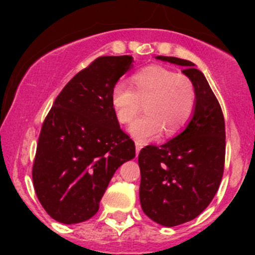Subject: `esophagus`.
I'll return each mask as SVG.
<instances>
[{"mask_svg": "<svg viewBox=\"0 0 255 255\" xmlns=\"http://www.w3.org/2000/svg\"><path fill=\"white\" fill-rule=\"evenodd\" d=\"M141 147H143V144H141V141L135 140V152H136V155H138L139 152H140Z\"/></svg>", "mask_w": 255, "mask_h": 255, "instance_id": "obj_1", "label": "esophagus"}]
</instances>
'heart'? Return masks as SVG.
I'll use <instances>...</instances> for the list:
<instances>
[{
    "label": "heart",
    "instance_id": "heart-1",
    "mask_svg": "<svg viewBox=\"0 0 255 255\" xmlns=\"http://www.w3.org/2000/svg\"><path fill=\"white\" fill-rule=\"evenodd\" d=\"M111 103L117 120L130 124L145 103L147 114L130 128L132 136L140 140L181 131L194 114L195 85L189 76L167 67L152 65L131 76V85L119 82L111 91Z\"/></svg>",
    "mask_w": 255,
    "mask_h": 255
}]
</instances>
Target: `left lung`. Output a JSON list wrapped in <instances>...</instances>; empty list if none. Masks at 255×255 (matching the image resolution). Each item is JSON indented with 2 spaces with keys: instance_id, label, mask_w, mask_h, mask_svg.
Returning <instances> with one entry per match:
<instances>
[{
  "instance_id": "obj_1",
  "label": "left lung",
  "mask_w": 255,
  "mask_h": 255,
  "mask_svg": "<svg viewBox=\"0 0 255 255\" xmlns=\"http://www.w3.org/2000/svg\"><path fill=\"white\" fill-rule=\"evenodd\" d=\"M157 58L184 67L182 73L197 91L194 115L185 130L162 145L144 147L138 155L141 209L157 224L172 227L198 217L217 193L226 131L220 102L194 64L177 57Z\"/></svg>"
}]
</instances>
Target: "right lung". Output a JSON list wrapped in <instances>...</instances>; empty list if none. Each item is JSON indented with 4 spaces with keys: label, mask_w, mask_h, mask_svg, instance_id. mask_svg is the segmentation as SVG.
<instances>
[{
    "label": "right lung",
    "mask_w": 255,
    "mask_h": 255,
    "mask_svg": "<svg viewBox=\"0 0 255 255\" xmlns=\"http://www.w3.org/2000/svg\"><path fill=\"white\" fill-rule=\"evenodd\" d=\"M132 62L131 56L96 58L65 85L44 119L31 176L42 207L61 224L93 217L115 171L135 157L111 103L112 88Z\"/></svg>",
    "instance_id": "1"
}]
</instances>
